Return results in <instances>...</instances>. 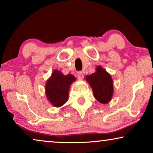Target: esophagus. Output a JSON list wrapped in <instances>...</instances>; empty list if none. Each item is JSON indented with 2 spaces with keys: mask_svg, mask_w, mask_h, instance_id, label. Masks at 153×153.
Instances as JSON below:
<instances>
[{
  "mask_svg": "<svg viewBox=\"0 0 153 153\" xmlns=\"http://www.w3.org/2000/svg\"><path fill=\"white\" fill-rule=\"evenodd\" d=\"M77 76H78V79H79V80H82V79H83V73L81 72H79L78 73H77Z\"/></svg>",
  "mask_w": 153,
  "mask_h": 153,
  "instance_id": "34e87169",
  "label": "esophagus"
}]
</instances>
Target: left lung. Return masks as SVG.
Returning <instances> with one entry per match:
<instances>
[{"instance_id": "1", "label": "left lung", "mask_w": 153, "mask_h": 153, "mask_svg": "<svg viewBox=\"0 0 153 153\" xmlns=\"http://www.w3.org/2000/svg\"><path fill=\"white\" fill-rule=\"evenodd\" d=\"M93 91L94 97L102 104H107L111 100L114 93V84L111 75L99 65L96 72L85 76Z\"/></svg>"}]
</instances>
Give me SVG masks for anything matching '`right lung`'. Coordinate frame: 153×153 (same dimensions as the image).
I'll return each mask as SVG.
<instances>
[{"label": "right lung", "mask_w": 153, "mask_h": 153, "mask_svg": "<svg viewBox=\"0 0 153 153\" xmlns=\"http://www.w3.org/2000/svg\"><path fill=\"white\" fill-rule=\"evenodd\" d=\"M76 81L72 74L64 75L62 72L55 70L51 76L47 81L45 93L47 100L55 107H60L68 100L70 85Z\"/></svg>", "instance_id": "add662e5"}]
</instances>
